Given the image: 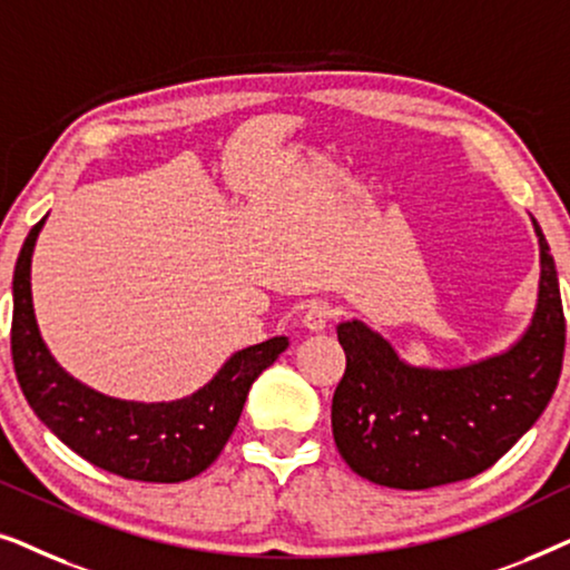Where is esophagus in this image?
<instances>
[{
    "mask_svg": "<svg viewBox=\"0 0 570 570\" xmlns=\"http://www.w3.org/2000/svg\"><path fill=\"white\" fill-rule=\"evenodd\" d=\"M332 318H334V308L330 306V303H324V301L308 303L306 311H303V324H306L311 332L326 330V324H330Z\"/></svg>",
    "mask_w": 570,
    "mask_h": 570,
    "instance_id": "esophagus-1",
    "label": "esophagus"
}]
</instances>
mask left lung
Here are the masks:
<instances>
[{"label":"left lung","instance_id":"8db88e82","mask_svg":"<svg viewBox=\"0 0 570 570\" xmlns=\"http://www.w3.org/2000/svg\"><path fill=\"white\" fill-rule=\"evenodd\" d=\"M542 248L540 303L509 353L454 371L404 365L361 322L337 326L347 365L332 400V433L361 478L400 490L470 480L493 466L537 423L556 392L566 314L550 246Z\"/></svg>","mask_w":570,"mask_h":570}]
</instances>
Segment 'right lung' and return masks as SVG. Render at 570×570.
<instances>
[{
  "label": "right lung",
  "mask_w": 570,
  "mask_h": 570,
  "mask_svg": "<svg viewBox=\"0 0 570 570\" xmlns=\"http://www.w3.org/2000/svg\"><path fill=\"white\" fill-rule=\"evenodd\" d=\"M30 228L12 277V363L26 400L43 425L85 462L139 482H184L220 456L236 431L248 389L285 353L287 337L246 347L197 394L137 404L92 392L53 363L38 334L30 301V256L41 230Z\"/></svg>",
  "instance_id": "obj_1"
}]
</instances>
